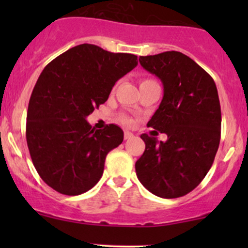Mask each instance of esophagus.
Masks as SVG:
<instances>
[{
    "label": "esophagus",
    "mask_w": 248,
    "mask_h": 248,
    "mask_svg": "<svg viewBox=\"0 0 248 248\" xmlns=\"http://www.w3.org/2000/svg\"><path fill=\"white\" fill-rule=\"evenodd\" d=\"M132 138H134V134L133 133H130V132H124V140H129V139H132Z\"/></svg>",
    "instance_id": "esophagus-1"
}]
</instances>
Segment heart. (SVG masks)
<instances>
[{
	"instance_id": "obj_1",
	"label": "heart",
	"mask_w": 248,
	"mask_h": 248,
	"mask_svg": "<svg viewBox=\"0 0 248 248\" xmlns=\"http://www.w3.org/2000/svg\"><path fill=\"white\" fill-rule=\"evenodd\" d=\"M150 81H154V80H152V79H143V80L141 81V84H144V82H150ZM121 121L124 122V124H132V122H133L132 119H130L129 116H127V115H122L121 116Z\"/></svg>"
}]
</instances>
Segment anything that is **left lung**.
I'll return each mask as SVG.
<instances>
[{"instance_id":"left-lung-1","label":"left lung","mask_w":248,"mask_h":248,"mask_svg":"<svg viewBox=\"0 0 248 248\" xmlns=\"http://www.w3.org/2000/svg\"><path fill=\"white\" fill-rule=\"evenodd\" d=\"M139 61L163 84V99L148 127L166 133L168 140L142 134L146 150L135 163L136 175L158 197H182L203 181L217 154L221 126L217 87L205 70L178 51Z\"/></svg>"}]
</instances>
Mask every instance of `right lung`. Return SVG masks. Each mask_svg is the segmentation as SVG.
I'll return each instance as SVG.
<instances>
[{"label":"right lung","mask_w":248,"mask_h":248,"mask_svg":"<svg viewBox=\"0 0 248 248\" xmlns=\"http://www.w3.org/2000/svg\"><path fill=\"white\" fill-rule=\"evenodd\" d=\"M136 61L130 53L80 44L43 70L28 107L27 143L37 172L53 190L81 195L101 178L107 154L122 143L124 132L115 124L95 130L86 118Z\"/></svg>","instance_id":"1"}]
</instances>
